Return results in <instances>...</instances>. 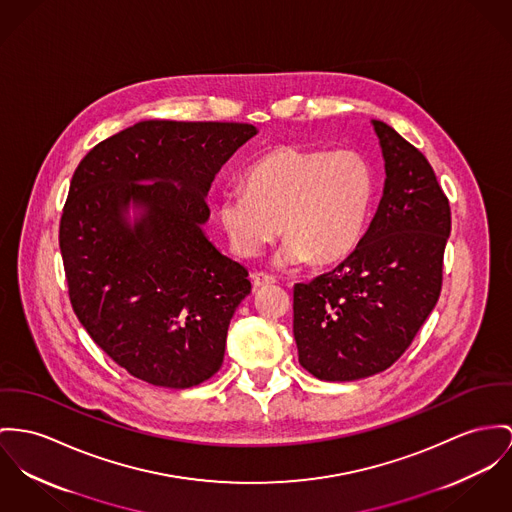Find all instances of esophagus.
<instances>
[{
    "label": "esophagus",
    "mask_w": 512,
    "mask_h": 512,
    "mask_svg": "<svg viewBox=\"0 0 512 512\" xmlns=\"http://www.w3.org/2000/svg\"><path fill=\"white\" fill-rule=\"evenodd\" d=\"M251 282H253V288H267V286L275 284V276L265 275V273H253L251 275Z\"/></svg>",
    "instance_id": "obj_1"
}]
</instances>
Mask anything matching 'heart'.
<instances>
[{"instance_id": "heart-1", "label": "heart", "mask_w": 512, "mask_h": 512, "mask_svg": "<svg viewBox=\"0 0 512 512\" xmlns=\"http://www.w3.org/2000/svg\"><path fill=\"white\" fill-rule=\"evenodd\" d=\"M243 189L224 191L216 216L237 257L251 259L278 232L286 241L276 265H331L345 259L362 236L374 198L370 163L353 150L278 146L255 159Z\"/></svg>"}]
</instances>
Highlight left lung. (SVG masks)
Wrapping results in <instances>:
<instances>
[{
    "label": "left lung",
    "mask_w": 512,
    "mask_h": 512,
    "mask_svg": "<svg viewBox=\"0 0 512 512\" xmlns=\"http://www.w3.org/2000/svg\"><path fill=\"white\" fill-rule=\"evenodd\" d=\"M386 181L353 253L294 286L300 364L319 380L353 382L390 368L433 312L450 236V204L431 163L392 126L372 120Z\"/></svg>",
    "instance_id": "obj_1"
}]
</instances>
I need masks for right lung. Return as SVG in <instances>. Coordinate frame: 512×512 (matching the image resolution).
Instances as JSON below:
<instances>
[{"label": "right lung", "instance_id": "obj_1", "mask_svg": "<svg viewBox=\"0 0 512 512\" xmlns=\"http://www.w3.org/2000/svg\"><path fill=\"white\" fill-rule=\"evenodd\" d=\"M255 134L241 122L140 120L79 161L60 220L70 302L138 380L185 390L224 362L251 282L204 234L206 195Z\"/></svg>", "mask_w": 512, "mask_h": 512}]
</instances>
